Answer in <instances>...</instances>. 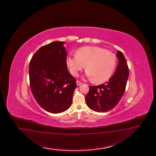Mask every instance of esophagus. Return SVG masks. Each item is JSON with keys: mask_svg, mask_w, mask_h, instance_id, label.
I'll return each instance as SVG.
<instances>
[{"mask_svg": "<svg viewBox=\"0 0 156 156\" xmlns=\"http://www.w3.org/2000/svg\"><path fill=\"white\" fill-rule=\"evenodd\" d=\"M76 85H78V86H79V85H80L81 84V82H80V81H78V80H76Z\"/></svg>", "mask_w": 156, "mask_h": 156, "instance_id": "34e87169", "label": "esophagus"}]
</instances>
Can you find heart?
Returning <instances> with one entry per match:
<instances>
[{
	"mask_svg": "<svg viewBox=\"0 0 156 156\" xmlns=\"http://www.w3.org/2000/svg\"><path fill=\"white\" fill-rule=\"evenodd\" d=\"M66 65L73 76L84 67L86 75L92 82L101 83L112 76L117 64L116 55L106 49L98 46H85L78 48L74 56L66 58Z\"/></svg>",
	"mask_w": 156,
	"mask_h": 156,
	"instance_id": "1",
	"label": "heart"
}]
</instances>
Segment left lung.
<instances>
[{"label":"left lung","mask_w":156,"mask_h":156,"mask_svg":"<svg viewBox=\"0 0 156 156\" xmlns=\"http://www.w3.org/2000/svg\"><path fill=\"white\" fill-rule=\"evenodd\" d=\"M117 68L113 76L104 84L90 86L85 97L90 109L97 112H106L117 106L125 93L129 77L127 62L122 52L117 53Z\"/></svg>","instance_id":"obj_1"}]
</instances>
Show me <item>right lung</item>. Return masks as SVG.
<instances>
[{
  "mask_svg": "<svg viewBox=\"0 0 156 156\" xmlns=\"http://www.w3.org/2000/svg\"><path fill=\"white\" fill-rule=\"evenodd\" d=\"M64 42L55 41L41 47L29 65L31 92L41 108L59 113L72 103L76 80L68 71Z\"/></svg>",
  "mask_w": 156,
  "mask_h": 156,
  "instance_id": "1",
  "label": "right lung"
}]
</instances>
